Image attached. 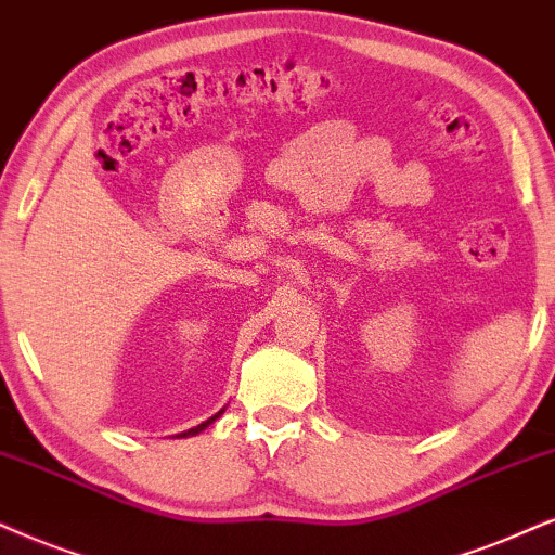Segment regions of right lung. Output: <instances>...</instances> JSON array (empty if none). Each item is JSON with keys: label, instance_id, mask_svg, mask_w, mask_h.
Returning <instances> with one entry per match:
<instances>
[{"label": "right lung", "instance_id": "right-lung-1", "mask_svg": "<svg viewBox=\"0 0 555 555\" xmlns=\"http://www.w3.org/2000/svg\"><path fill=\"white\" fill-rule=\"evenodd\" d=\"M222 412H225V410H220V412H217V415H212V417H209V420H207V423H202V425H196V427H192V430L181 433V438H186V435H196V433H202V430H205V427H207V425H212V423H215V420L222 415Z\"/></svg>", "mask_w": 555, "mask_h": 555}]
</instances>
